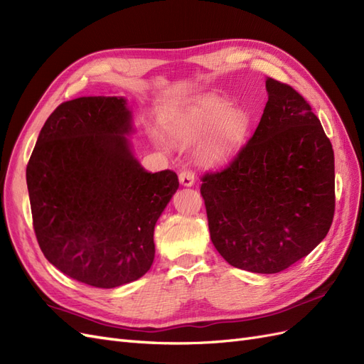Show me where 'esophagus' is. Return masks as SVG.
<instances>
[{"label":"esophagus","instance_id":"1","mask_svg":"<svg viewBox=\"0 0 364 364\" xmlns=\"http://www.w3.org/2000/svg\"><path fill=\"white\" fill-rule=\"evenodd\" d=\"M179 181L183 186H191L196 182V176L193 170H182L179 174Z\"/></svg>","mask_w":364,"mask_h":364}]
</instances>
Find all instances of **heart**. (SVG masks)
<instances>
[{"instance_id": "obj_1", "label": "heart", "mask_w": 364, "mask_h": 364, "mask_svg": "<svg viewBox=\"0 0 364 364\" xmlns=\"http://www.w3.org/2000/svg\"><path fill=\"white\" fill-rule=\"evenodd\" d=\"M209 130L203 153L211 162L225 161L232 156L243 144L249 132V117L238 109L229 111L223 102H211L194 115L186 127L188 135H202Z\"/></svg>"}]
</instances>
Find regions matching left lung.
I'll return each mask as SVG.
<instances>
[{"label": "left lung", "instance_id": "left-lung-1", "mask_svg": "<svg viewBox=\"0 0 364 364\" xmlns=\"http://www.w3.org/2000/svg\"><path fill=\"white\" fill-rule=\"evenodd\" d=\"M269 100L247 144L202 176L211 240L230 266L278 273L326 237L336 209L334 151L305 98L266 80Z\"/></svg>", "mask_w": 364, "mask_h": 364}]
</instances>
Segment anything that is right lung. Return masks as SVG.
I'll use <instances>...</instances> for the list:
<instances>
[{
  "instance_id": "obj_1",
  "label": "right lung",
  "mask_w": 364,
  "mask_h": 364,
  "mask_svg": "<svg viewBox=\"0 0 364 364\" xmlns=\"http://www.w3.org/2000/svg\"><path fill=\"white\" fill-rule=\"evenodd\" d=\"M123 97H80L59 105L27 164L33 229L46 258L67 277L114 289L146 274L153 232L179 188L171 170L147 173L124 134Z\"/></svg>"
}]
</instances>
